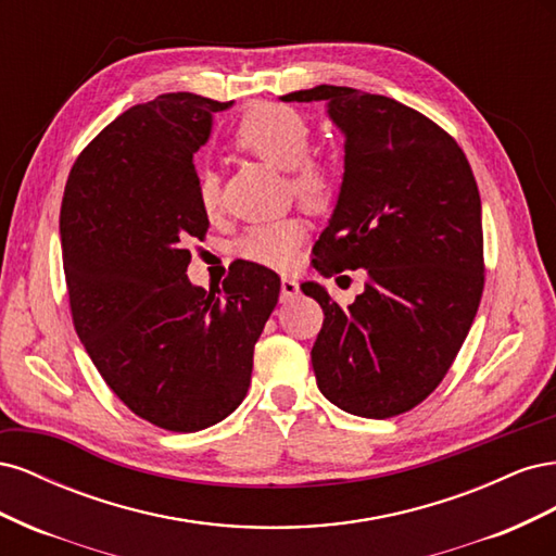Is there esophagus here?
<instances>
[{
  "label": "esophagus",
  "mask_w": 556,
  "mask_h": 556,
  "mask_svg": "<svg viewBox=\"0 0 556 556\" xmlns=\"http://www.w3.org/2000/svg\"><path fill=\"white\" fill-rule=\"evenodd\" d=\"M299 294V280L292 276H282L280 280V299L282 301H294Z\"/></svg>",
  "instance_id": "34e87169"
}]
</instances>
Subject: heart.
<instances>
[{"mask_svg":"<svg viewBox=\"0 0 556 556\" xmlns=\"http://www.w3.org/2000/svg\"><path fill=\"white\" fill-rule=\"evenodd\" d=\"M311 121L304 111L282 102H257L245 109L231 131V143L241 153L260 157L288 172L294 197L313 211L327 208L339 188V176L329 157L308 150ZM197 201L206 215H215L223 206L220 176L201 169L194 180ZM308 233L306 223L296 215L257 223L245 229L237 241V255L268 268L294 266L299 248Z\"/></svg>","mask_w":556,"mask_h":556,"instance_id":"b5f03b06","label":"heart"}]
</instances>
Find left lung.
I'll return each mask as SVG.
<instances>
[{
	"label": "left lung",
	"mask_w": 556,
	"mask_h": 556,
	"mask_svg": "<svg viewBox=\"0 0 556 556\" xmlns=\"http://www.w3.org/2000/svg\"><path fill=\"white\" fill-rule=\"evenodd\" d=\"M282 99H325L345 137L339 204L313 264L325 278L368 276L348 308L323 285H301L325 313L311 352L317 387L345 413L401 415L441 384L480 306L476 176L443 127L396 99L336 86Z\"/></svg>",
	"instance_id": "1"
}]
</instances>
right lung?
Listing matches in <instances>:
<instances>
[{
	"label": "right lung",
	"instance_id": "obj_1",
	"mask_svg": "<svg viewBox=\"0 0 556 556\" xmlns=\"http://www.w3.org/2000/svg\"><path fill=\"white\" fill-rule=\"evenodd\" d=\"M231 102L160 94L117 115L66 180L60 237L70 311L97 371L125 406L166 431L213 427L241 406L252 352L280 278L243 262L223 288L188 280L206 239L192 155Z\"/></svg>",
	"mask_w": 556,
	"mask_h": 556
}]
</instances>
